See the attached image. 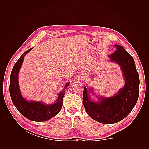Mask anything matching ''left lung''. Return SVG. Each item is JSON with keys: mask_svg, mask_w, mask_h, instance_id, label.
I'll return each mask as SVG.
<instances>
[{"mask_svg": "<svg viewBox=\"0 0 149 149\" xmlns=\"http://www.w3.org/2000/svg\"><path fill=\"white\" fill-rule=\"evenodd\" d=\"M116 50L109 56L111 61L121 68L125 84L116 95L100 97L98 102L93 101L89 91L84 86L83 105L87 114L92 119L102 124H110L124 119L136 106L139 96V76L132 56L119 45H114ZM93 91V89H92Z\"/></svg>", "mask_w": 149, "mask_h": 149, "instance_id": "1", "label": "left lung"}]
</instances>
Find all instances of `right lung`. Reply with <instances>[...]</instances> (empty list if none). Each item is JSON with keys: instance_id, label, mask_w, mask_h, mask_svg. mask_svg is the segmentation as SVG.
<instances>
[{"instance_id": "1", "label": "right lung", "mask_w": 149, "mask_h": 149, "mask_svg": "<svg viewBox=\"0 0 149 149\" xmlns=\"http://www.w3.org/2000/svg\"><path fill=\"white\" fill-rule=\"evenodd\" d=\"M32 48L22 55L13 67L10 77V95L12 101L17 110L26 118L33 121L43 122L53 118L59 113L63 106V100L65 94L64 89L70 83H68L65 85L63 90L58 94L56 102L52 104H45L40 101H26L21 94L18 81V74L23 63L24 56Z\"/></svg>"}]
</instances>
